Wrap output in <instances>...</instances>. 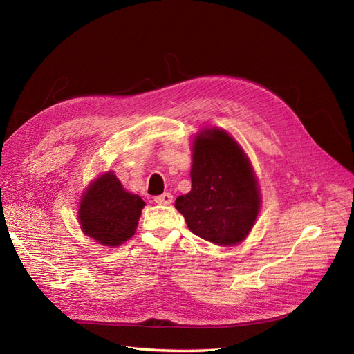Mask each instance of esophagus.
<instances>
[{
	"label": "esophagus",
	"instance_id": "1",
	"mask_svg": "<svg viewBox=\"0 0 354 354\" xmlns=\"http://www.w3.org/2000/svg\"><path fill=\"white\" fill-rule=\"evenodd\" d=\"M155 202L159 203V205H169V203H173V195L162 194L159 196H155Z\"/></svg>",
	"mask_w": 354,
	"mask_h": 354
}]
</instances>
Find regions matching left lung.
<instances>
[{
	"instance_id": "8db88e82",
	"label": "left lung",
	"mask_w": 354,
	"mask_h": 354,
	"mask_svg": "<svg viewBox=\"0 0 354 354\" xmlns=\"http://www.w3.org/2000/svg\"><path fill=\"white\" fill-rule=\"evenodd\" d=\"M192 158V189L177 198L176 208L196 236L223 246L242 242L254 226L261 202L250 159L220 128L196 136Z\"/></svg>"
}]
</instances>
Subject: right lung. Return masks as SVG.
Masks as SVG:
<instances>
[{
	"label": "right lung",
	"mask_w": 354,
	"mask_h": 354,
	"mask_svg": "<svg viewBox=\"0 0 354 354\" xmlns=\"http://www.w3.org/2000/svg\"><path fill=\"white\" fill-rule=\"evenodd\" d=\"M145 201L127 192L112 171L91 181L82 195L78 220L82 232L104 246H120L136 233Z\"/></svg>",
	"instance_id": "add662e5"
}]
</instances>
